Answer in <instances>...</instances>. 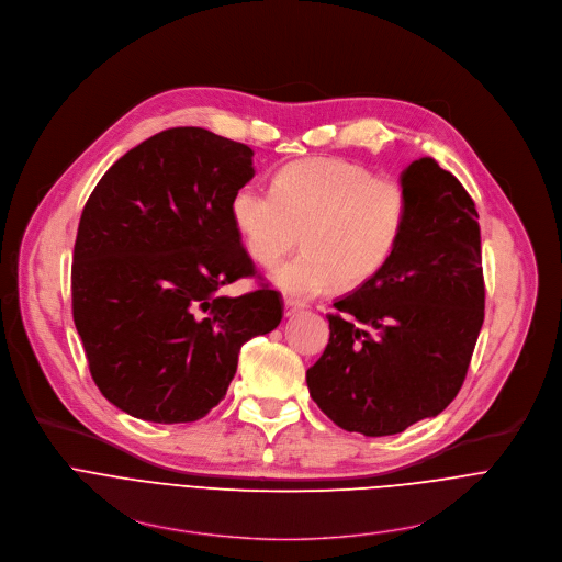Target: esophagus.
<instances>
[{"mask_svg":"<svg viewBox=\"0 0 562 562\" xmlns=\"http://www.w3.org/2000/svg\"><path fill=\"white\" fill-rule=\"evenodd\" d=\"M303 307H305L303 303H299V301H294V299H285V301H283V315H285V317H294L296 313H301Z\"/></svg>","mask_w":562,"mask_h":562,"instance_id":"34e87169","label":"esophagus"}]
</instances>
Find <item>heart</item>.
<instances>
[{"mask_svg": "<svg viewBox=\"0 0 562 562\" xmlns=\"http://www.w3.org/2000/svg\"><path fill=\"white\" fill-rule=\"evenodd\" d=\"M247 255L272 268L299 245L305 252L277 268L270 281L290 296H315L339 281L375 277L402 236L408 194L395 178L375 176L346 158H303L274 178V194L243 184L229 203Z\"/></svg>", "mask_w": 562, "mask_h": 562, "instance_id": "heart-1", "label": "heart"}]
</instances>
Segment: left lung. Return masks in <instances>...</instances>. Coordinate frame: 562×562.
<instances>
[{
  "instance_id": "1",
  "label": "left lung",
  "mask_w": 562,
  "mask_h": 562,
  "mask_svg": "<svg viewBox=\"0 0 562 562\" xmlns=\"http://www.w3.org/2000/svg\"><path fill=\"white\" fill-rule=\"evenodd\" d=\"M400 182L408 214L393 255L335 303L328 346L305 372L317 406L366 438L440 415L462 389L484 322L475 203L428 156Z\"/></svg>"
}]
</instances>
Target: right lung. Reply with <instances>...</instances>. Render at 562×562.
Wrapping results in <instances>:
<instances>
[{
    "label": "right lung",
    "mask_w": 562,
    "mask_h": 562,
    "mask_svg": "<svg viewBox=\"0 0 562 562\" xmlns=\"http://www.w3.org/2000/svg\"><path fill=\"white\" fill-rule=\"evenodd\" d=\"M252 156L201 127L167 130L115 160L82 210L74 322L95 386L132 417H205L240 346L283 317L274 290L221 294L255 272L229 214Z\"/></svg>",
    "instance_id": "1"
}]
</instances>
